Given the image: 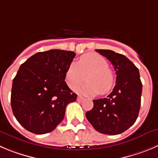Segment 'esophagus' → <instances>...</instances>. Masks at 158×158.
Listing matches in <instances>:
<instances>
[{"instance_id":"obj_1","label":"esophagus","mask_w":158,"mask_h":158,"mask_svg":"<svg viewBox=\"0 0 158 158\" xmlns=\"http://www.w3.org/2000/svg\"><path fill=\"white\" fill-rule=\"evenodd\" d=\"M84 100V97H82V96H78L77 97V101H79V102H81V101H82Z\"/></svg>"}]
</instances>
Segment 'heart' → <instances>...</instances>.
Segmentation results:
<instances>
[{"mask_svg":"<svg viewBox=\"0 0 158 158\" xmlns=\"http://www.w3.org/2000/svg\"><path fill=\"white\" fill-rule=\"evenodd\" d=\"M86 79L88 82L78 89L86 95L105 94L112 89L114 75L108 69L107 60L95 53H88L81 57L79 62L72 63L65 73V81L72 89H76Z\"/></svg>","mask_w":158,"mask_h":158,"instance_id":"b5f03b06","label":"heart"}]
</instances>
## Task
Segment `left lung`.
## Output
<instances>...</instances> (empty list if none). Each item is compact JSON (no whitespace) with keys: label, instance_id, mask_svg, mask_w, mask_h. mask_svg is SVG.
Returning <instances> with one entry per match:
<instances>
[{"label":"left lung","instance_id":"8db88e82","mask_svg":"<svg viewBox=\"0 0 158 158\" xmlns=\"http://www.w3.org/2000/svg\"><path fill=\"white\" fill-rule=\"evenodd\" d=\"M95 51L113 64L116 84L107 98L93 101L94 107L86 117L97 132L118 135L129 129L139 114L142 94L139 69L123 54L110 50Z\"/></svg>","mask_w":158,"mask_h":158}]
</instances>
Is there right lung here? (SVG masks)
Segmentation results:
<instances>
[{
  "instance_id": "obj_1",
  "label": "right lung",
  "mask_w": 158,
  "mask_h": 158,
  "mask_svg": "<svg viewBox=\"0 0 158 158\" xmlns=\"http://www.w3.org/2000/svg\"><path fill=\"white\" fill-rule=\"evenodd\" d=\"M76 56L73 51L50 50L28 58L13 79L11 105L18 122L35 134L52 132L61 123L68 104L76 101L65 81Z\"/></svg>"
}]
</instances>
